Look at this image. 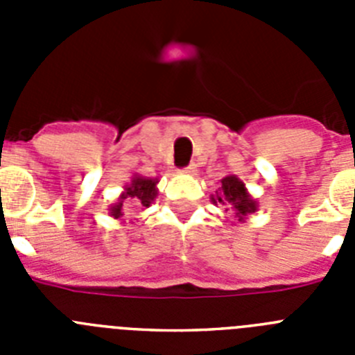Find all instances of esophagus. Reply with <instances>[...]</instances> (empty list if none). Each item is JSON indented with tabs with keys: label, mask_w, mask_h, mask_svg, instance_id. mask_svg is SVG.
<instances>
[{
	"label": "esophagus",
	"mask_w": 355,
	"mask_h": 355,
	"mask_svg": "<svg viewBox=\"0 0 355 355\" xmlns=\"http://www.w3.org/2000/svg\"><path fill=\"white\" fill-rule=\"evenodd\" d=\"M181 172H183V174H188V175H196L197 168H196V165H193V163H192V165H188V167H184Z\"/></svg>",
	"instance_id": "esophagus-1"
}]
</instances>
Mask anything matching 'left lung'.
I'll use <instances>...</instances> for the list:
<instances>
[{
  "label": "left lung",
  "mask_w": 355,
  "mask_h": 355,
  "mask_svg": "<svg viewBox=\"0 0 355 355\" xmlns=\"http://www.w3.org/2000/svg\"><path fill=\"white\" fill-rule=\"evenodd\" d=\"M220 183L222 184L218 188V192L211 196L213 205L220 202V205L231 206L240 222L245 220L247 215L258 209V202L250 197V193L247 192L245 183L238 180L236 175H225Z\"/></svg>",
  "instance_id": "left-lung-1"
}]
</instances>
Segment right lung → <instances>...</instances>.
Wrapping results in <instances>:
<instances>
[{"instance_id": "add662e5", "label": "right lung", "mask_w": 355, "mask_h": 355, "mask_svg": "<svg viewBox=\"0 0 355 355\" xmlns=\"http://www.w3.org/2000/svg\"><path fill=\"white\" fill-rule=\"evenodd\" d=\"M156 183H158V180L135 175L131 183L124 188V192L121 193L117 202L110 206V216L121 218L124 215V208H149L158 196Z\"/></svg>"}]
</instances>
